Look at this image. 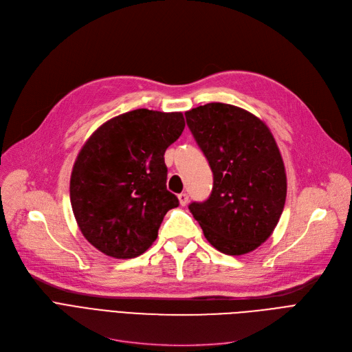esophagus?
<instances>
[{
  "label": "esophagus",
  "instance_id": "34e87169",
  "mask_svg": "<svg viewBox=\"0 0 352 352\" xmlns=\"http://www.w3.org/2000/svg\"><path fill=\"white\" fill-rule=\"evenodd\" d=\"M178 199H179V204H181L182 207H186V206L188 204V194H187V192H181V194L178 195Z\"/></svg>",
  "mask_w": 352,
  "mask_h": 352
}]
</instances>
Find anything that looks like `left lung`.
<instances>
[{
  "instance_id": "8db88e82",
  "label": "left lung",
  "mask_w": 352,
  "mask_h": 352,
  "mask_svg": "<svg viewBox=\"0 0 352 352\" xmlns=\"http://www.w3.org/2000/svg\"><path fill=\"white\" fill-rule=\"evenodd\" d=\"M186 118L214 174L208 199L188 208L214 248L251 252L270 238L284 210L287 175L278 145L260 118L235 105H199Z\"/></svg>"
}]
</instances>
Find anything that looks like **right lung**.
Listing matches in <instances>:
<instances>
[{"label":"right lung","instance_id":"right-lung-1","mask_svg":"<svg viewBox=\"0 0 352 352\" xmlns=\"http://www.w3.org/2000/svg\"><path fill=\"white\" fill-rule=\"evenodd\" d=\"M182 113L134 109L111 118L82 145L69 198L87 241L113 258H135L153 245L164 215L178 207L166 190L165 150L184 131Z\"/></svg>","mask_w":352,"mask_h":352}]
</instances>
